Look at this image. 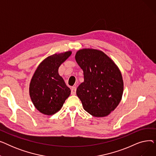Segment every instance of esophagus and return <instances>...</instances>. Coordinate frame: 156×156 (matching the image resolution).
<instances>
[{
  "instance_id": "esophagus-1",
  "label": "esophagus",
  "mask_w": 156,
  "mask_h": 156,
  "mask_svg": "<svg viewBox=\"0 0 156 156\" xmlns=\"http://www.w3.org/2000/svg\"><path fill=\"white\" fill-rule=\"evenodd\" d=\"M71 95H75L76 94V87H73L71 88Z\"/></svg>"
}]
</instances>
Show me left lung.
Segmentation results:
<instances>
[{"label":"left lung","instance_id":"obj_1","mask_svg":"<svg viewBox=\"0 0 156 156\" xmlns=\"http://www.w3.org/2000/svg\"><path fill=\"white\" fill-rule=\"evenodd\" d=\"M75 59L83 71L84 81L76 89L83 109L95 117H104L116 108L123 92L121 73L103 52L92 48L78 51Z\"/></svg>","mask_w":156,"mask_h":156}]
</instances>
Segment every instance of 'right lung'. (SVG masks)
<instances>
[{"instance_id": "add662e5", "label": "right lung", "mask_w": 156, "mask_h": 156, "mask_svg": "<svg viewBox=\"0 0 156 156\" xmlns=\"http://www.w3.org/2000/svg\"><path fill=\"white\" fill-rule=\"evenodd\" d=\"M71 52L55 54L41 62L30 84V95L36 109L46 115L59 111L71 94V90L59 75L61 64Z\"/></svg>"}]
</instances>
